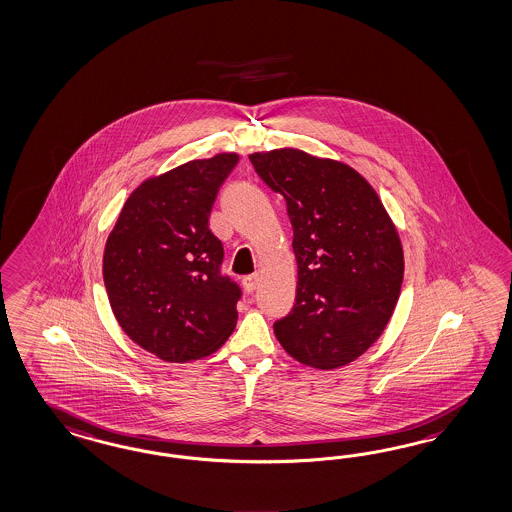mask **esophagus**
<instances>
[{"label":"esophagus","mask_w":512,"mask_h":512,"mask_svg":"<svg viewBox=\"0 0 512 512\" xmlns=\"http://www.w3.org/2000/svg\"><path fill=\"white\" fill-rule=\"evenodd\" d=\"M258 284H260V275L258 273H252L249 277L243 278V288H245L247 293L254 292L258 288Z\"/></svg>","instance_id":"esophagus-1"}]
</instances>
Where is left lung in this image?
<instances>
[{"mask_svg": "<svg viewBox=\"0 0 512 512\" xmlns=\"http://www.w3.org/2000/svg\"><path fill=\"white\" fill-rule=\"evenodd\" d=\"M286 200L297 262L293 310L273 329L301 365L335 370L385 331L404 280L395 222L374 187L346 162L278 147L250 153Z\"/></svg>", "mask_w": 512, "mask_h": 512, "instance_id": "1", "label": "left lung"}]
</instances>
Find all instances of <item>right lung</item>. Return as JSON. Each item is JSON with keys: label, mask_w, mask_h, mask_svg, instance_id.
<instances>
[{"label": "right lung", "mask_w": 512, "mask_h": 512, "mask_svg": "<svg viewBox=\"0 0 512 512\" xmlns=\"http://www.w3.org/2000/svg\"><path fill=\"white\" fill-rule=\"evenodd\" d=\"M237 161L226 151L147 177L106 239L104 286L117 323L162 361L202 359L234 333L241 292L220 275L209 213Z\"/></svg>", "instance_id": "1"}]
</instances>
